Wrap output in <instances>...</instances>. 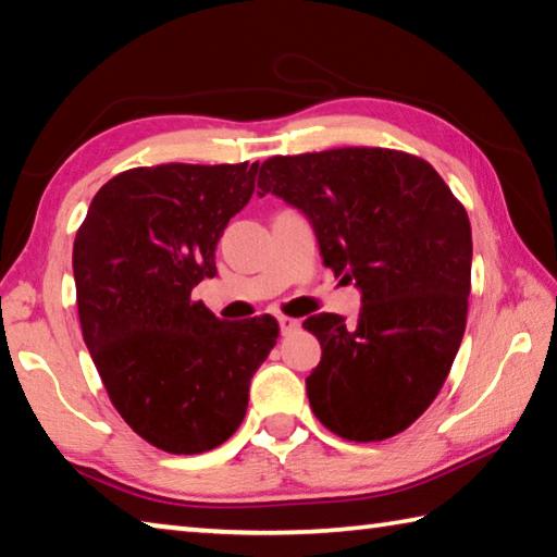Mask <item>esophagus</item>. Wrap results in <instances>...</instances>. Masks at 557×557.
Returning <instances> with one entry per match:
<instances>
[{"instance_id":"esophagus-1","label":"esophagus","mask_w":557,"mask_h":557,"mask_svg":"<svg viewBox=\"0 0 557 557\" xmlns=\"http://www.w3.org/2000/svg\"><path fill=\"white\" fill-rule=\"evenodd\" d=\"M277 322H280V332L282 334H292V332H297V329H299V322H297V319H292V317H285V314H280L277 317Z\"/></svg>"}]
</instances>
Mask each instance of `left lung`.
I'll list each match as a JSON object with an SVG mask.
<instances>
[{
  "instance_id": "left-lung-1",
  "label": "left lung",
  "mask_w": 557,
  "mask_h": 557,
  "mask_svg": "<svg viewBox=\"0 0 557 557\" xmlns=\"http://www.w3.org/2000/svg\"><path fill=\"white\" fill-rule=\"evenodd\" d=\"M260 196L307 215L324 265L361 289L354 324L305 322L322 344L307 395L326 430L381 442L410 428L447 381L467 326L471 225L425 159L381 147L270 157Z\"/></svg>"
}]
</instances>
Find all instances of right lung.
<instances>
[{
	"label": "right lung",
	"instance_id": "add662e5",
	"mask_svg": "<svg viewBox=\"0 0 557 557\" xmlns=\"http://www.w3.org/2000/svg\"><path fill=\"white\" fill-rule=\"evenodd\" d=\"M256 174L248 162L127 169L75 233L83 342L122 420L172 455H201L240 428L252 373L277 342L270 314L221 322L191 299Z\"/></svg>",
	"mask_w": 557,
	"mask_h": 557
}]
</instances>
